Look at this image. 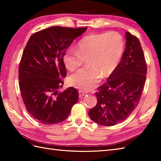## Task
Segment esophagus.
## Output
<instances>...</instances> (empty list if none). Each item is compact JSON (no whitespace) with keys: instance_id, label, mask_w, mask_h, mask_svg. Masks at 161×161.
<instances>
[{"instance_id":"34e87169","label":"esophagus","mask_w":161,"mask_h":161,"mask_svg":"<svg viewBox=\"0 0 161 161\" xmlns=\"http://www.w3.org/2000/svg\"><path fill=\"white\" fill-rule=\"evenodd\" d=\"M85 95H86V93H85L84 91H79V97H80L82 98Z\"/></svg>"}]
</instances>
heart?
Segmentation results:
<instances>
[{
  "instance_id": "1",
  "label": "heart",
  "mask_w": 161,
  "mask_h": 161,
  "mask_svg": "<svg viewBox=\"0 0 161 161\" xmlns=\"http://www.w3.org/2000/svg\"><path fill=\"white\" fill-rule=\"evenodd\" d=\"M124 51V40L119 33L90 34L78 42L76 50L70 48L64 54V63L68 70L73 71L86 59L87 66L70 77V83L81 91H88L96 86L103 75L114 72Z\"/></svg>"
}]
</instances>
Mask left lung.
<instances>
[{"label": "left lung", "mask_w": 161, "mask_h": 161, "mask_svg": "<svg viewBox=\"0 0 161 161\" xmlns=\"http://www.w3.org/2000/svg\"><path fill=\"white\" fill-rule=\"evenodd\" d=\"M121 61L95 93L97 102L88 112L92 120L114 126L127 118L137 107L146 80L147 64L139 39L126 32Z\"/></svg>", "instance_id": "1"}]
</instances>
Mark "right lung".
<instances>
[{"instance_id": "1", "label": "right lung", "mask_w": 161, "mask_h": 161, "mask_svg": "<svg viewBox=\"0 0 161 161\" xmlns=\"http://www.w3.org/2000/svg\"><path fill=\"white\" fill-rule=\"evenodd\" d=\"M86 28L53 26L34 34L28 40L20 60L19 80L27 111L44 125L64 121L79 98L78 91L63 86L61 78L66 76L64 54L73 41Z\"/></svg>"}]
</instances>
